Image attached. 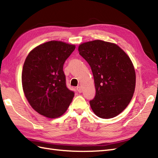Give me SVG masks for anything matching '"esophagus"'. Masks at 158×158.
Here are the masks:
<instances>
[{"label":"esophagus","mask_w":158,"mask_h":158,"mask_svg":"<svg viewBox=\"0 0 158 158\" xmlns=\"http://www.w3.org/2000/svg\"><path fill=\"white\" fill-rule=\"evenodd\" d=\"M77 92H78L79 93H81L82 92V88H81V86H78L77 88Z\"/></svg>","instance_id":"34e87169"}]
</instances>
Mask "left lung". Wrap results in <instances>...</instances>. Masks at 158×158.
Segmentation results:
<instances>
[{
  "instance_id": "obj_1",
  "label": "left lung",
  "mask_w": 158,
  "mask_h": 158,
  "mask_svg": "<svg viewBox=\"0 0 158 158\" xmlns=\"http://www.w3.org/2000/svg\"><path fill=\"white\" fill-rule=\"evenodd\" d=\"M78 50L94 79L96 95L89 101L94 113L103 119L119 115L135 89L136 74L130 58L116 44L101 40L83 43Z\"/></svg>"
}]
</instances>
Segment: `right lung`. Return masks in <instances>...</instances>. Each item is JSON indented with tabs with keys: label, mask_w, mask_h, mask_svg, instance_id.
Returning <instances> with one entry per match:
<instances>
[{
	"label": "right lung",
	"mask_w": 158,
	"mask_h": 158,
	"mask_svg": "<svg viewBox=\"0 0 158 158\" xmlns=\"http://www.w3.org/2000/svg\"><path fill=\"white\" fill-rule=\"evenodd\" d=\"M75 46L51 41L36 47L23 64L22 82L26 99L36 112L49 118L63 115L75 96L66 87L63 66Z\"/></svg>",
	"instance_id": "right-lung-1"
}]
</instances>
